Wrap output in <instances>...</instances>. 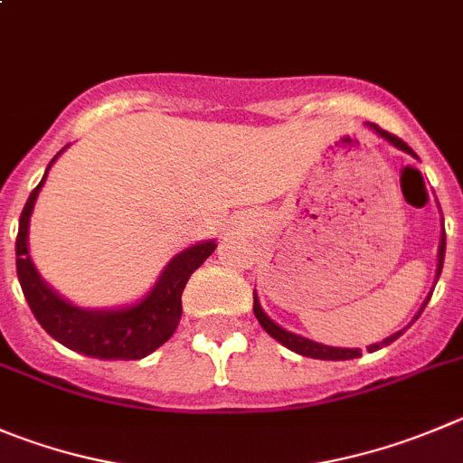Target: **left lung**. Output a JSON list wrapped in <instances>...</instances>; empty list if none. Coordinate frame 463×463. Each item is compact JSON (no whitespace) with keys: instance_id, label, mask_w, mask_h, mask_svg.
<instances>
[{"instance_id":"left-lung-1","label":"left lung","mask_w":463,"mask_h":463,"mask_svg":"<svg viewBox=\"0 0 463 463\" xmlns=\"http://www.w3.org/2000/svg\"><path fill=\"white\" fill-rule=\"evenodd\" d=\"M368 125H370V128L374 129V132L379 134V137H382V139H386L388 144H392V146H395V148H400V150H404V153H409V155H413V157H418V155L413 153V150L409 148L407 144H404V141L397 139L395 134L386 132V129H382V128H377V125H374V123H368ZM443 258H446V231L440 232V244H439V265H436V280H439L440 269H443ZM430 297H431V295H430ZM430 297H427L425 304L420 306V310H418V315H416V317H413V322H416V319L420 317V313H422V310H425V306H427V301H430ZM253 313H256V317H258V322H260V326H262V329L267 331V334L271 335V338L279 340V343L283 345V347H288V349H292V352L301 354V356L319 358V361H349V358H358V356H361V349H349V347H329V345L315 343V340L304 338V335H297V334H292V331H285L283 326H279V324L274 322V319L267 317V313H265V310H262L260 299H258L256 292H253ZM413 322H411V324H413ZM402 334H404V329L397 331V334H392V335H388V338H383L382 343L370 345L368 352H377V349H382V347H386V345L395 343V340L400 338Z\"/></svg>"}]
</instances>
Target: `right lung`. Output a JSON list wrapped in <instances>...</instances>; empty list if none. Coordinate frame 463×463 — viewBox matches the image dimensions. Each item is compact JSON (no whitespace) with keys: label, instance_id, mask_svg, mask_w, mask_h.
Returning <instances> with one entry per match:
<instances>
[{"label":"right lung","instance_id":"1","mask_svg":"<svg viewBox=\"0 0 463 463\" xmlns=\"http://www.w3.org/2000/svg\"><path fill=\"white\" fill-rule=\"evenodd\" d=\"M61 153H56V157ZM56 157L47 164V171L56 162ZM47 171L38 187L29 194L15 240L17 280L23 285L24 299L33 317L56 343L84 356L102 358V361H137V358L148 356L178 329L184 285L189 276L214 253L217 241H198L180 251L178 256H173L159 274L153 290L137 304L102 310L81 308L52 290L29 256V219H32L38 192L45 184Z\"/></svg>","mask_w":463,"mask_h":463}]
</instances>
